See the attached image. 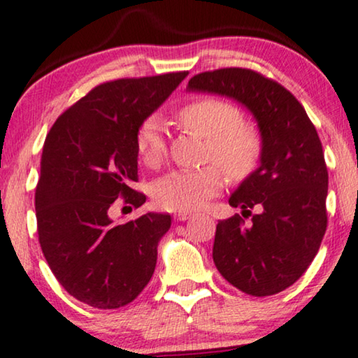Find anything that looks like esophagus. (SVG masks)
<instances>
[{"instance_id":"esophagus-1","label":"esophagus","mask_w":358,"mask_h":358,"mask_svg":"<svg viewBox=\"0 0 358 358\" xmlns=\"http://www.w3.org/2000/svg\"><path fill=\"white\" fill-rule=\"evenodd\" d=\"M192 216H193V214L189 213V211H178V213H175L176 221H187V219H189Z\"/></svg>"}]
</instances>
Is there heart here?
Wrapping results in <instances>:
<instances>
[{
    "instance_id": "1",
    "label": "heart",
    "mask_w": 358,
    "mask_h": 358,
    "mask_svg": "<svg viewBox=\"0 0 358 358\" xmlns=\"http://www.w3.org/2000/svg\"><path fill=\"white\" fill-rule=\"evenodd\" d=\"M178 121L185 129L206 139V159L216 160L232 178H244L259 164L260 132L254 124L239 121V111L232 104L213 98L196 99L178 113ZM136 149L145 165L160 164L165 155V139L159 117L152 116L141 124ZM218 166L170 171L152 185V198L157 206L169 211L201 208L224 187V171Z\"/></svg>"
}]
</instances>
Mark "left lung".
<instances>
[{
  "label": "left lung",
  "instance_id": "8db88e82",
  "mask_svg": "<svg viewBox=\"0 0 358 358\" xmlns=\"http://www.w3.org/2000/svg\"><path fill=\"white\" fill-rule=\"evenodd\" d=\"M187 90L234 99L254 116L262 137L259 166L229 198L252 221L236 214L217 222L214 265L252 296L283 292L311 265L327 227L329 176L316 127L287 88L254 70L204 71Z\"/></svg>",
  "mask_w": 358,
  "mask_h": 358
}]
</instances>
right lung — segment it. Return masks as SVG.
I'll return each mask as SVG.
<instances>
[{"instance_id": "right-lung-1", "label": "right lung", "mask_w": 358, "mask_h": 358, "mask_svg": "<svg viewBox=\"0 0 358 358\" xmlns=\"http://www.w3.org/2000/svg\"><path fill=\"white\" fill-rule=\"evenodd\" d=\"M176 71L99 85L57 119L45 137L36 188L39 242L52 273L78 301L116 309L134 301L157 264L170 214L114 224L119 196L139 208L137 129L187 78Z\"/></svg>"}]
</instances>
